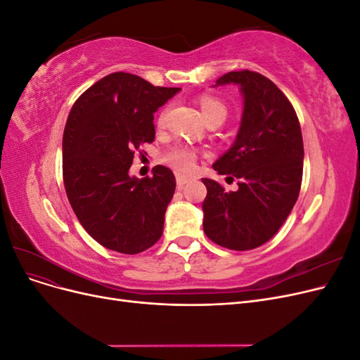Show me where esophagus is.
Wrapping results in <instances>:
<instances>
[{
	"label": "esophagus",
	"mask_w": 360,
	"mask_h": 360,
	"mask_svg": "<svg viewBox=\"0 0 360 360\" xmlns=\"http://www.w3.org/2000/svg\"><path fill=\"white\" fill-rule=\"evenodd\" d=\"M176 179H177V188L181 189L184 184H186L191 179L188 176H183V174H176Z\"/></svg>",
	"instance_id": "esophagus-1"
}]
</instances>
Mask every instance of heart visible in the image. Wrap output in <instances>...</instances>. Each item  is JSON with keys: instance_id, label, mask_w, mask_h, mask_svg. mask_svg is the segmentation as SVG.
Instances as JSON below:
<instances>
[{"instance_id": "b5f03b06", "label": "heart", "mask_w": 360, "mask_h": 360, "mask_svg": "<svg viewBox=\"0 0 360 360\" xmlns=\"http://www.w3.org/2000/svg\"><path fill=\"white\" fill-rule=\"evenodd\" d=\"M200 108L202 111L204 118L207 120V123L212 122H224L226 118L228 110L224 102H221L217 97L210 96V94H202L200 97ZM167 112L168 110H162L158 118V124L162 127L167 122ZM165 162L168 165H171L172 168H176L181 172H189L193 169L195 162H197V153L189 147H172L171 150H168L165 153Z\"/></svg>"}]
</instances>
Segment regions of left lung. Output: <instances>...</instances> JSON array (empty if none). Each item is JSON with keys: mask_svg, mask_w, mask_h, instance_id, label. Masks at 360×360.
Segmentation results:
<instances>
[{"mask_svg": "<svg viewBox=\"0 0 360 360\" xmlns=\"http://www.w3.org/2000/svg\"><path fill=\"white\" fill-rule=\"evenodd\" d=\"M238 84L245 97L242 124L233 147L213 163L238 189L202 179L204 233L233 250L269 242L296 204L303 174V139L296 111L278 86L258 72H228L217 85Z\"/></svg>", "mask_w": 360, "mask_h": 360, "instance_id": "left-lung-1", "label": "left lung"}]
</instances>
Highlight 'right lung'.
I'll return each instance as SVG.
<instances>
[{"mask_svg":"<svg viewBox=\"0 0 360 360\" xmlns=\"http://www.w3.org/2000/svg\"><path fill=\"white\" fill-rule=\"evenodd\" d=\"M180 89L155 86L132 73L115 72L73 103L63 135V181L72 209L97 243L135 255L163 233L176 191L169 168L153 177L129 176L135 151L155 141L153 114Z\"/></svg>","mask_w":360,"mask_h":360,"instance_id":"right-lung-1","label":"right lung"}]
</instances>
